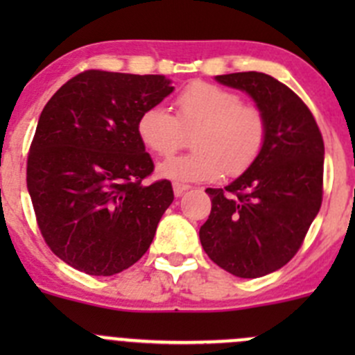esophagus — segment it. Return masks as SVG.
I'll use <instances>...</instances> for the list:
<instances>
[{
    "instance_id": "obj_1",
    "label": "esophagus",
    "mask_w": 355,
    "mask_h": 355,
    "mask_svg": "<svg viewBox=\"0 0 355 355\" xmlns=\"http://www.w3.org/2000/svg\"><path fill=\"white\" fill-rule=\"evenodd\" d=\"M189 189H191V185L180 184V182H175V184H173V192H175V196H177V198H180V196L184 194V192H187Z\"/></svg>"
}]
</instances>
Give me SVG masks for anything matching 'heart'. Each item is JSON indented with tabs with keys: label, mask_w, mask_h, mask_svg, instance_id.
<instances>
[{
	"label": "heart",
	"mask_w": 355,
	"mask_h": 355,
	"mask_svg": "<svg viewBox=\"0 0 355 355\" xmlns=\"http://www.w3.org/2000/svg\"><path fill=\"white\" fill-rule=\"evenodd\" d=\"M177 114L163 106L142 111L137 134L156 156L168 157L194 135L198 151L159 164V175L175 182H209L227 171L245 173L263 155L268 141L266 111L244 103L237 92L209 82H192L175 99Z\"/></svg>",
	"instance_id": "1"
}]
</instances>
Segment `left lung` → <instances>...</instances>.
Instances as JSON below:
<instances>
[{
  "label": "left lung",
  "instance_id": "left-lung-1",
  "mask_svg": "<svg viewBox=\"0 0 355 355\" xmlns=\"http://www.w3.org/2000/svg\"><path fill=\"white\" fill-rule=\"evenodd\" d=\"M266 111L268 141L259 159L225 189H206L211 213L202 249L239 278L280 270L302 245L323 202L324 142L306 103L259 71L218 75Z\"/></svg>",
  "mask_w": 355,
  "mask_h": 355
}]
</instances>
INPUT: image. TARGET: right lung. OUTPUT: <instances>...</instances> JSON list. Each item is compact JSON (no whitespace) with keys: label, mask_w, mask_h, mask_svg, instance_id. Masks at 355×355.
Returning a JSON list of instances; mask_svg holds the SVG:
<instances>
[{"label":"right lung","mask_w":355,"mask_h":355,"mask_svg":"<svg viewBox=\"0 0 355 355\" xmlns=\"http://www.w3.org/2000/svg\"><path fill=\"white\" fill-rule=\"evenodd\" d=\"M173 87L163 75L85 70L55 92L27 157V189L49 249L78 271L111 277L137 263L173 202L137 134L142 111Z\"/></svg>","instance_id":"add662e5"}]
</instances>
